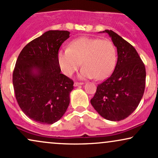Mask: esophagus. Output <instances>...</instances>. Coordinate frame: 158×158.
I'll return each instance as SVG.
<instances>
[{"instance_id": "esophagus-1", "label": "esophagus", "mask_w": 158, "mask_h": 158, "mask_svg": "<svg viewBox=\"0 0 158 158\" xmlns=\"http://www.w3.org/2000/svg\"><path fill=\"white\" fill-rule=\"evenodd\" d=\"M83 85V82H78V81H75V82H74V86L75 87H77L79 86V85Z\"/></svg>"}]
</instances>
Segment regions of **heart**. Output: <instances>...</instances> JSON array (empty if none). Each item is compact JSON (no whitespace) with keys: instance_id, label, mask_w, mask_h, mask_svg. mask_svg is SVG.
I'll return each mask as SVG.
<instances>
[{"instance_id":"obj_1","label":"heart","mask_w":158,"mask_h":158,"mask_svg":"<svg viewBox=\"0 0 158 158\" xmlns=\"http://www.w3.org/2000/svg\"><path fill=\"white\" fill-rule=\"evenodd\" d=\"M117 59L113 43L99 38H78L57 54L59 67L67 76L73 75L82 62L84 67L79 75L81 79H106L115 68Z\"/></svg>"}]
</instances>
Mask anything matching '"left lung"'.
<instances>
[{"label":"left lung","mask_w":158,"mask_h":158,"mask_svg":"<svg viewBox=\"0 0 158 158\" xmlns=\"http://www.w3.org/2000/svg\"><path fill=\"white\" fill-rule=\"evenodd\" d=\"M117 50L113 73L98 85L90 103L103 118L120 121L135 111L142 99L146 85V68L137 50L112 30H106Z\"/></svg>","instance_id":"1"}]
</instances>
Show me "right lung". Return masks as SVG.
<instances>
[{"label":"right lung","instance_id":"right-lung-1","mask_svg":"<svg viewBox=\"0 0 158 158\" xmlns=\"http://www.w3.org/2000/svg\"><path fill=\"white\" fill-rule=\"evenodd\" d=\"M70 32L49 30L28 43L18 57L12 83L19 106L41 124L59 120L70 104L73 81L61 73L57 54Z\"/></svg>","mask_w":158,"mask_h":158}]
</instances>
